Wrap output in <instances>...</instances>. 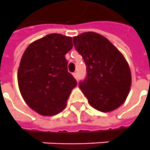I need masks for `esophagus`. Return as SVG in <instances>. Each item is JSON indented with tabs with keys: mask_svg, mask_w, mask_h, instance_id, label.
Listing matches in <instances>:
<instances>
[{
	"mask_svg": "<svg viewBox=\"0 0 150 150\" xmlns=\"http://www.w3.org/2000/svg\"><path fill=\"white\" fill-rule=\"evenodd\" d=\"M73 76L74 77V78H76L77 79V73H73Z\"/></svg>",
	"mask_w": 150,
	"mask_h": 150,
	"instance_id": "34e87169",
	"label": "esophagus"
}]
</instances>
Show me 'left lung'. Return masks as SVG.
<instances>
[{
  "label": "left lung",
  "instance_id": "left-lung-1",
  "mask_svg": "<svg viewBox=\"0 0 150 150\" xmlns=\"http://www.w3.org/2000/svg\"><path fill=\"white\" fill-rule=\"evenodd\" d=\"M73 45L87 65V77L79 87L89 104L102 112L118 108L131 86V73L124 56L105 37L94 32L73 37Z\"/></svg>",
  "mask_w": 150,
  "mask_h": 150
}]
</instances>
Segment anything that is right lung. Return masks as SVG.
I'll use <instances>...</instances> for the list:
<instances>
[{"mask_svg":"<svg viewBox=\"0 0 150 150\" xmlns=\"http://www.w3.org/2000/svg\"><path fill=\"white\" fill-rule=\"evenodd\" d=\"M73 40L50 34L28 46L18 69V84L24 100L42 115H54L65 108L77 81L68 72L65 55Z\"/></svg>","mask_w":150,"mask_h":150,"instance_id":"add662e5","label":"right lung"}]
</instances>
